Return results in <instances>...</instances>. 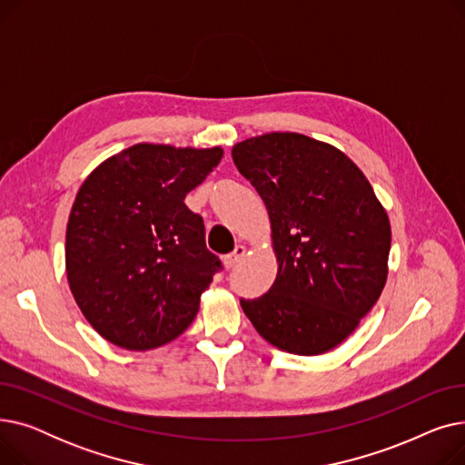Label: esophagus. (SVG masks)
Returning <instances> with one entry per match:
<instances>
[{
    "label": "esophagus",
    "instance_id": "1",
    "mask_svg": "<svg viewBox=\"0 0 465 465\" xmlns=\"http://www.w3.org/2000/svg\"><path fill=\"white\" fill-rule=\"evenodd\" d=\"M245 252H247V249L245 247H242V245H237L235 249H233V252H230V254H226L224 256V265L228 267V270H230V267H233L242 256H245Z\"/></svg>",
    "mask_w": 465,
    "mask_h": 465
}]
</instances>
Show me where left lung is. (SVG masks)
I'll list each match as a JSON object with an SVG mask.
<instances>
[{
    "mask_svg": "<svg viewBox=\"0 0 465 465\" xmlns=\"http://www.w3.org/2000/svg\"><path fill=\"white\" fill-rule=\"evenodd\" d=\"M232 158L272 220L279 273L267 294L242 300L256 331L281 351L337 347L379 300L390 223L358 165L328 143L273 132L237 143Z\"/></svg>",
    "mask_w": 465,
    "mask_h": 465,
    "instance_id": "1",
    "label": "left lung"
}]
</instances>
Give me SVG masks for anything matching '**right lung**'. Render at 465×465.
Wrapping results in <instances>:
<instances>
[{
  "label": "right lung",
  "mask_w": 465,
  "mask_h": 465,
  "mask_svg": "<svg viewBox=\"0 0 465 465\" xmlns=\"http://www.w3.org/2000/svg\"><path fill=\"white\" fill-rule=\"evenodd\" d=\"M220 158V146L139 143L83 183L65 232L67 281L84 319L113 345L156 349L192 324L223 262L184 198Z\"/></svg>",
  "instance_id": "obj_1"
}]
</instances>
